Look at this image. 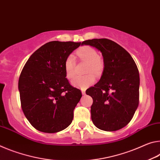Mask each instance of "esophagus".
<instances>
[{
    "mask_svg": "<svg viewBox=\"0 0 160 160\" xmlns=\"http://www.w3.org/2000/svg\"><path fill=\"white\" fill-rule=\"evenodd\" d=\"M82 93L83 95H85V94H86V90L83 89V88H82Z\"/></svg>",
    "mask_w": 160,
    "mask_h": 160,
    "instance_id": "esophagus-1",
    "label": "esophagus"
}]
</instances>
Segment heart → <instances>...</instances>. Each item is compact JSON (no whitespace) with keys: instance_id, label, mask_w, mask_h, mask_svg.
I'll list each match as a JSON object with an SVG mask.
<instances>
[{"instance_id":"b5f03b06","label":"heart","mask_w":160,"mask_h":160,"mask_svg":"<svg viewBox=\"0 0 160 160\" xmlns=\"http://www.w3.org/2000/svg\"><path fill=\"white\" fill-rule=\"evenodd\" d=\"M77 56L81 60L88 62L86 67V73H93L98 74L103 69V60L98 56V52L96 49L90 46H83L77 51ZM64 70L67 79L71 80L75 77L76 74V62L74 57L69 54L64 61ZM95 82V77L91 74L83 77H78L72 81V84L78 88H85L91 86Z\"/></svg>"}]
</instances>
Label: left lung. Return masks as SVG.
Segmentation results:
<instances>
[{
  "label": "left lung",
  "instance_id": "8db88e82",
  "mask_svg": "<svg viewBox=\"0 0 160 160\" xmlns=\"http://www.w3.org/2000/svg\"><path fill=\"white\" fill-rule=\"evenodd\" d=\"M102 53L103 71L99 82L86 90L93 98V124L105 131H116L129 123L139 104L140 75L131 55L108 39L83 41Z\"/></svg>",
  "mask_w": 160,
  "mask_h": 160
}]
</instances>
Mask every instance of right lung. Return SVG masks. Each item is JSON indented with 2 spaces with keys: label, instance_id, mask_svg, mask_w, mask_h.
Instances as JSON below:
<instances>
[{
  "label": "right lung",
  "instance_id": "add662e5",
  "mask_svg": "<svg viewBox=\"0 0 160 160\" xmlns=\"http://www.w3.org/2000/svg\"><path fill=\"white\" fill-rule=\"evenodd\" d=\"M80 44L49 42L30 57L21 72L18 81L21 107L26 118L39 131L57 132L72 123L82 95L70 85L64 64Z\"/></svg>",
  "mask_w": 160,
  "mask_h": 160
}]
</instances>
